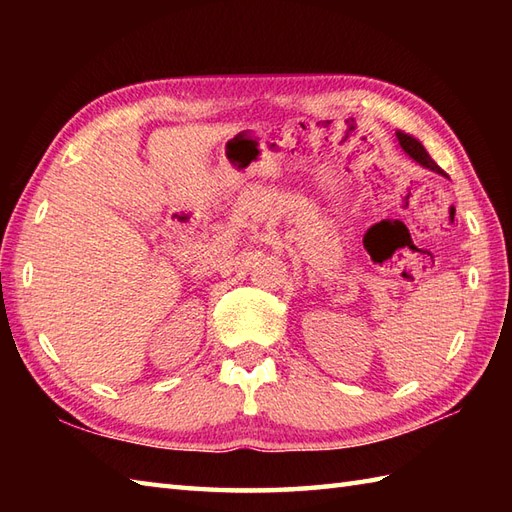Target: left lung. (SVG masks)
Wrapping results in <instances>:
<instances>
[{"label": "left lung", "instance_id": "obj_1", "mask_svg": "<svg viewBox=\"0 0 512 512\" xmlns=\"http://www.w3.org/2000/svg\"><path fill=\"white\" fill-rule=\"evenodd\" d=\"M396 138H398V143H400V147H402V151H405V154L409 156V158H413L418 162V165H422L424 169H429V171H436V173H440V176H447V173H444L438 165H436V160H433L429 154H427V149L422 147V143L418 138H413V136H409V134H405V132H396ZM449 178V176H447Z\"/></svg>", "mask_w": 512, "mask_h": 512}]
</instances>
